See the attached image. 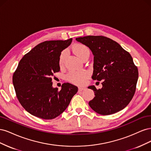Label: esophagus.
Here are the masks:
<instances>
[{"mask_svg":"<svg viewBox=\"0 0 151 151\" xmlns=\"http://www.w3.org/2000/svg\"><path fill=\"white\" fill-rule=\"evenodd\" d=\"M78 89H79V91H82L84 90L86 88H84V87H79Z\"/></svg>","mask_w":151,"mask_h":151,"instance_id":"obj_1","label":"esophagus"}]
</instances>
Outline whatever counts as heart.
Returning <instances> with one entry per match:
<instances>
[{
	"mask_svg": "<svg viewBox=\"0 0 151 151\" xmlns=\"http://www.w3.org/2000/svg\"><path fill=\"white\" fill-rule=\"evenodd\" d=\"M73 51H74L76 55L80 59L87 55L89 56L90 53L89 49L87 47L86 45L83 44L75 45L73 47ZM66 55L67 51H65V50L62 52V53H60L58 59V64L60 66L63 65ZM88 72L86 70L71 72L67 75V79L69 81L70 83L78 85H82L85 83L86 79L88 78Z\"/></svg>",
	"mask_w": 151,
	"mask_h": 151,
	"instance_id": "heart-1",
	"label": "heart"
}]
</instances>
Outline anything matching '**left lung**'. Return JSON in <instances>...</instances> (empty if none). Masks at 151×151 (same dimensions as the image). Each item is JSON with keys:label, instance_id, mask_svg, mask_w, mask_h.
Returning <instances> with one entry per match:
<instances>
[{"label": "left lung", "instance_id": "1", "mask_svg": "<svg viewBox=\"0 0 151 151\" xmlns=\"http://www.w3.org/2000/svg\"><path fill=\"white\" fill-rule=\"evenodd\" d=\"M76 40L88 47L94 55L93 80L103 81L102 88L93 90L95 97L89 106L100 115H108L125 108L133 98L139 72L130 54L120 45L102 36H88Z\"/></svg>", "mask_w": 151, "mask_h": 151}]
</instances>
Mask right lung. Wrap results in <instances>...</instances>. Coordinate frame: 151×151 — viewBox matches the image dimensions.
<instances>
[{
  "label": "right lung",
  "mask_w": 151,
  "mask_h": 151,
  "mask_svg": "<svg viewBox=\"0 0 151 151\" xmlns=\"http://www.w3.org/2000/svg\"><path fill=\"white\" fill-rule=\"evenodd\" d=\"M72 41H46L20 60L13 75V85L19 103L31 115L53 119L65 110L78 91L77 86L68 83L63 84L60 91L52 86L54 73L60 71V55Z\"/></svg>",
  "instance_id": "1"
}]
</instances>
